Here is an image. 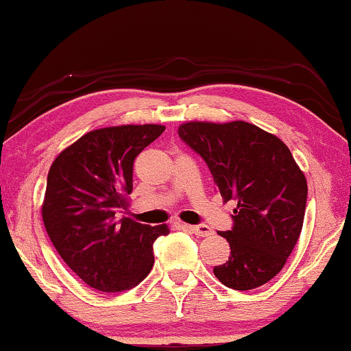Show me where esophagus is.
I'll use <instances>...</instances> for the list:
<instances>
[{
	"label": "esophagus",
	"instance_id": "esophagus-1",
	"mask_svg": "<svg viewBox=\"0 0 351 351\" xmlns=\"http://www.w3.org/2000/svg\"><path fill=\"white\" fill-rule=\"evenodd\" d=\"M189 229L194 235H197V237H210V235L214 234V230L210 229L209 226H206V223H197V226H189Z\"/></svg>",
	"mask_w": 351,
	"mask_h": 351
}]
</instances>
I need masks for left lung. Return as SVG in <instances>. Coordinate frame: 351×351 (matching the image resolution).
Listing matches in <instances>:
<instances>
[{
	"label": "left lung",
	"instance_id": "left-lung-1",
	"mask_svg": "<svg viewBox=\"0 0 351 351\" xmlns=\"http://www.w3.org/2000/svg\"><path fill=\"white\" fill-rule=\"evenodd\" d=\"M178 135L208 165L223 199L237 201L232 229L219 232L229 261L214 274L230 289L258 288L281 271L301 235L304 173L280 138L248 122H188Z\"/></svg>",
	"mask_w": 351,
	"mask_h": 351
}]
</instances>
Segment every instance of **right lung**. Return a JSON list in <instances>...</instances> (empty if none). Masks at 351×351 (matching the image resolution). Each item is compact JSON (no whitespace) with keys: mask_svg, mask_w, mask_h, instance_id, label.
<instances>
[{"mask_svg":"<svg viewBox=\"0 0 351 351\" xmlns=\"http://www.w3.org/2000/svg\"><path fill=\"white\" fill-rule=\"evenodd\" d=\"M163 125L91 130L55 158L42 219L53 247L91 288L121 293L154 267V242L167 226L119 217L132 193L134 160L163 134Z\"/></svg>","mask_w":351,"mask_h":351,"instance_id":"1","label":"right lung"}]
</instances>
